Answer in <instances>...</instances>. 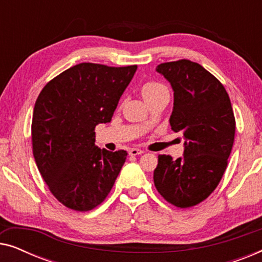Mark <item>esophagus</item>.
<instances>
[{"label":"esophagus","mask_w":262,"mask_h":262,"mask_svg":"<svg viewBox=\"0 0 262 262\" xmlns=\"http://www.w3.org/2000/svg\"><path fill=\"white\" fill-rule=\"evenodd\" d=\"M128 154H130L131 156H137V155H142V154H144V151L141 149H136V148H132L130 151H128Z\"/></svg>","instance_id":"34e87169"}]
</instances>
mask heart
I'll list each match as a JSON object with an SVG mask.
<instances>
[{"mask_svg": "<svg viewBox=\"0 0 262 262\" xmlns=\"http://www.w3.org/2000/svg\"><path fill=\"white\" fill-rule=\"evenodd\" d=\"M166 87H164L163 84L161 83H157V82H146V83H144L142 85V95L143 98H144L145 100H148L149 98H151V96L156 95L157 93L162 92V91H166Z\"/></svg>", "mask_w": 262, "mask_h": 262, "instance_id": "heart-1", "label": "heart"}]
</instances>
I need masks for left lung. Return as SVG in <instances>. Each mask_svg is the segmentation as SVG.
<instances>
[{
	"mask_svg": "<svg viewBox=\"0 0 262 262\" xmlns=\"http://www.w3.org/2000/svg\"><path fill=\"white\" fill-rule=\"evenodd\" d=\"M156 71L174 92L171 130L185 138L184 155H160L154 184L168 203L191 207L214 191L227 169L235 138V117L223 84L188 59L162 63Z\"/></svg>",
	"mask_w": 262,
	"mask_h": 262,
	"instance_id": "1",
	"label": "left lung"
}]
</instances>
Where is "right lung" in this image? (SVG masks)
Returning <instances> with one entry per match:
<instances>
[{
	"label": "right lung",
	"mask_w": 262,
	"mask_h": 262,
	"mask_svg": "<svg viewBox=\"0 0 262 262\" xmlns=\"http://www.w3.org/2000/svg\"><path fill=\"white\" fill-rule=\"evenodd\" d=\"M136 70L137 66L77 64L50 81L35 101V163L52 194L69 209H94L120 173L127 152L96 146L94 130L112 120Z\"/></svg>",
	"instance_id": "add662e5"
}]
</instances>
